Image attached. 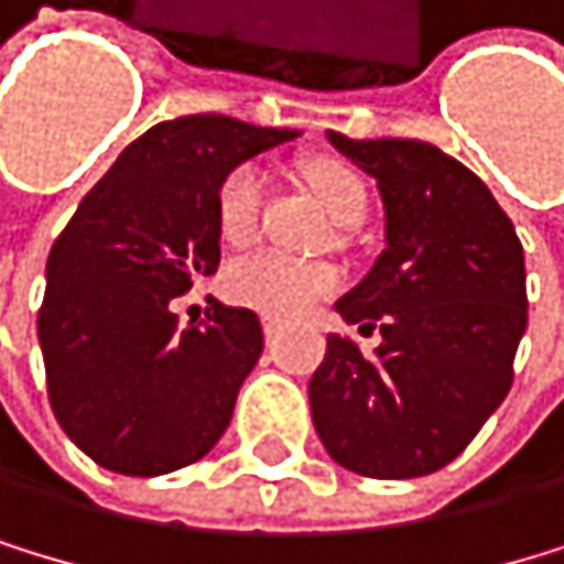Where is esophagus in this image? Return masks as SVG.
<instances>
[{
    "mask_svg": "<svg viewBox=\"0 0 564 564\" xmlns=\"http://www.w3.org/2000/svg\"><path fill=\"white\" fill-rule=\"evenodd\" d=\"M263 333H267V339H273L280 333V322L276 318H263Z\"/></svg>",
    "mask_w": 564,
    "mask_h": 564,
    "instance_id": "esophagus-1",
    "label": "esophagus"
}]
</instances>
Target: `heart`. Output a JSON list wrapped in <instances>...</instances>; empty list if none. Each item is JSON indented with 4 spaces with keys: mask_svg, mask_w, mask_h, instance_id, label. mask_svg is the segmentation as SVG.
I'll list each match as a JSON object with an SVG mask.
<instances>
[{
    "mask_svg": "<svg viewBox=\"0 0 564 564\" xmlns=\"http://www.w3.org/2000/svg\"><path fill=\"white\" fill-rule=\"evenodd\" d=\"M305 183L339 225H360L367 214V186L354 165L339 159H315L305 165ZM267 183L256 165H239L218 189V228L231 246L249 242L259 228ZM339 288V270L322 259H294L276 249H256L239 256L225 270V291L231 301L273 318H294L315 308Z\"/></svg>",
    "mask_w": 564,
    "mask_h": 564,
    "instance_id": "1",
    "label": "heart"
}]
</instances>
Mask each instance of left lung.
I'll return each mask as SVG.
<instances>
[{
  "label": "left lung",
  "instance_id": "left-lung-1",
  "mask_svg": "<svg viewBox=\"0 0 564 564\" xmlns=\"http://www.w3.org/2000/svg\"><path fill=\"white\" fill-rule=\"evenodd\" d=\"M336 149L378 180L384 252L336 312L381 333L375 354L325 339L312 420L336 465L367 478L441 471L486 426L513 384L527 329L523 246L489 186L447 152L412 138Z\"/></svg>",
  "mask_w": 564,
  "mask_h": 564
}]
</instances>
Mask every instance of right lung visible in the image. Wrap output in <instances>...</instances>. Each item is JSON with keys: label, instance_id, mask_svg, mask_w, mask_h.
<instances>
[{"label": "right lung", "instance_id": "1", "mask_svg": "<svg viewBox=\"0 0 564 564\" xmlns=\"http://www.w3.org/2000/svg\"><path fill=\"white\" fill-rule=\"evenodd\" d=\"M297 131L189 113L117 155L47 256L37 339L68 441L134 478L200 460L263 354L249 308L214 301L180 325L173 301L221 263L218 189L235 165Z\"/></svg>", "mask_w": 564, "mask_h": 564}]
</instances>
